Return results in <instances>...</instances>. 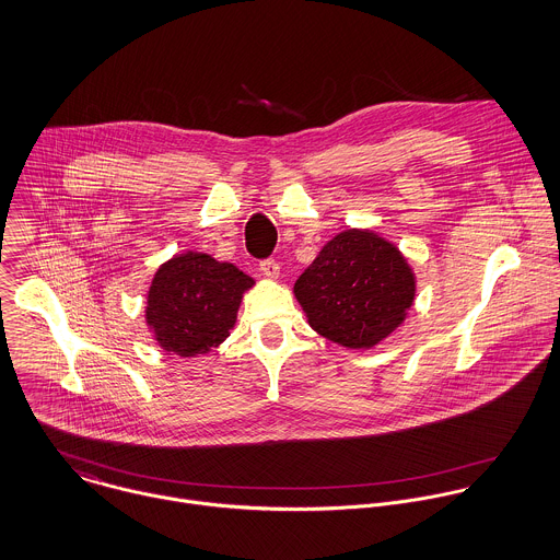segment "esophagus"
Here are the masks:
<instances>
[{"mask_svg": "<svg viewBox=\"0 0 560 560\" xmlns=\"http://www.w3.org/2000/svg\"><path fill=\"white\" fill-rule=\"evenodd\" d=\"M259 270H261V275L268 277V279H277V277H279V264H277L275 259H264V261L259 264Z\"/></svg>", "mask_w": 560, "mask_h": 560, "instance_id": "1", "label": "esophagus"}]
</instances>
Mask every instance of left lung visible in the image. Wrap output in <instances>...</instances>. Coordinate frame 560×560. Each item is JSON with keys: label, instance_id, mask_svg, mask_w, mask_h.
<instances>
[{"label": "left lung", "instance_id": "left-lung-1", "mask_svg": "<svg viewBox=\"0 0 560 560\" xmlns=\"http://www.w3.org/2000/svg\"><path fill=\"white\" fill-rule=\"evenodd\" d=\"M294 296L316 334L343 348H372L405 323L416 275L389 240L346 229L296 279Z\"/></svg>", "mask_w": 560, "mask_h": 560}]
</instances>
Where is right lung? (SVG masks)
I'll list each match as a JSON object with an SVG mask.
<instances>
[{
  "label": "right lung",
  "instance_id": "obj_1",
  "mask_svg": "<svg viewBox=\"0 0 560 560\" xmlns=\"http://www.w3.org/2000/svg\"><path fill=\"white\" fill-rule=\"evenodd\" d=\"M253 285L255 281L233 264L186 250L153 275L144 307L147 327L166 352L206 354L229 337L242 294Z\"/></svg>",
  "mask_w": 560,
  "mask_h": 560
}]
</instances>
